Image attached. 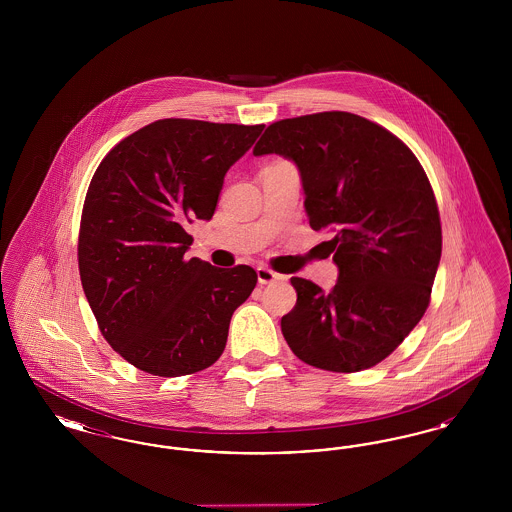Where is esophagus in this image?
I'll use <instances>...</instances> for the list:
<instances>
[{
	"instance_id": "1",
	"label": "esophagus",
	"mask_w": 512,
	"mask_h": 512,
	"mask_svg": "<svg viewBox=\"0 0 512 512\" xmlns=\"http://www.w3.org/2000/svg\"><path fill=\"white\" fill-rule=\"evenodd\" d=\"M280 278H282V276H280L278 272H274L272 268H257V280H259V284H261V286H267V284H272V282H276V280H280Z\"/></svg>"
}]
</instances>
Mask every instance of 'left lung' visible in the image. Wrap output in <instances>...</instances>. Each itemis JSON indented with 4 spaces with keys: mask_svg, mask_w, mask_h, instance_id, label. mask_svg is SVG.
Instances as JSON below:
<instances>
[{
    "mask_svg": "<svg viewBox=\"0 0 512 512\" xmlns=\"http://www.w3.org/2000/svg\"><path fill=\"white\" fill-rule=\"evenodd\" d=\"M278 153L301 172L313 230L334 232L338 284L292 278L297 303L282 334L307 365L359 372L409 336L430 305L441 257L436 195L413 151L345 111L272 122L253 155Z\"/></svg>",
    "mask_w": 512,
    "mask_h": 512,
    "instance_id": "left-lung-1",
    "label": "left lung"
}]
</instances>
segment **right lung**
<instances>
[{
  "label": "right lung",
  "mask_w": 512,
  "mask_h": 512,
  "mask_svg": "<svg viewBox=\"0 0 512 512\" xmlns=\"http://www.w3.org/2000/svg\"><path fill=\"white\" fill-rule=\"evenodd\" d=\"M265 124L161 119L113 147L94 174L78 234V270L107 343L153 376L213 365L257 272L186 259V224L209 220L224 174Z\"/></svg>",
  "instance_id": "add662e5"
}]
</instances>
